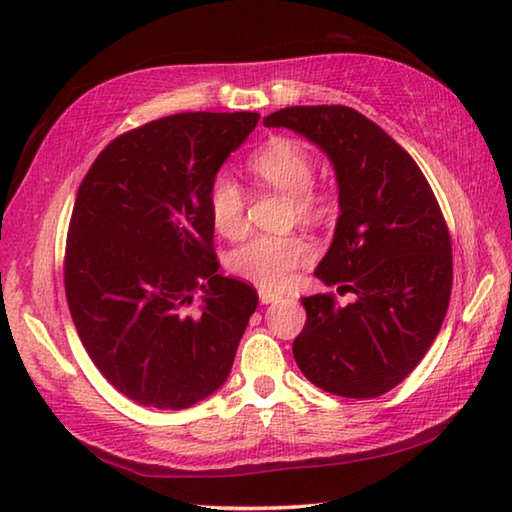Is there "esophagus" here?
<instances>
[{
	"label": "esophagus",
	"instance_id": "1",
	"mask_svg": "<svg viewBox=\"0 0 512 512\" xmlns=\"http://www.w3.org/2000/svg\"><path fill=\"white\" fill-rule=\"evenodd\" d=\"M282 296L277 291L271 289H259V300H262V305H271V302H277Z\"/></svg>",
	"mask_w": 512,
	"mask_h": 512
}]
</instances>
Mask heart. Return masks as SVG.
<instances>
[{"label": "heart", "mask_w": 512, "mask_h": 512, "mask_svg": "<svg viewBox=\"0 0 512 512\" xmlns=\"http://www.w3.org/2000/svg\"><path fill=\"white\" fill-rule=\"evenodd\" d=\"M259 180L289 194L300 219L318 221L329 214L327 194L314 189L316 164L298 142L275 137L248 160ZM207 210L214 230L235 239L246 230V196L235 180L219 176L207 194ZM311 257V244L300 235H255L228 255V268L241 280L264 289H282Z\"/></svg>", "instance_id": "b5f03b06"}]
</instances>
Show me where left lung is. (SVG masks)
<instances>
[{"label": "left lung", "instance_id": "8db88e82", "mask_svg": "<svg viewBox=\"0 0 512 512\" xmlns=\"http://www.w3.org/2000/svg\"><path fill=\"white\" fill-rule=\"evenodd\" d=\"M291 128L332 160L341 216L316 268L327 287L302 298L307 323L293 357L311 384L354 400L391 391L418 366L452 296V239L418 164L391 135L348 106H291L264 119Z\"/></svg>", "mask_w": 512, "mask_h": 512}]
</instances>
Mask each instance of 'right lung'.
<instances>
[{
	"label": "right lung",
	"instance_id": "right-lung-1",
	"mask_svg": "<svg viewBox=\"0 0 512 512\" xmlns=\"http://www.w3.org/2000/svg\"><path fill=\"white\" fill-rule=\"evenodd\" d=\"M257 112H180L103 149L76 194L65 296L83 348L128 400L180 411L228 379L257 309L223 277L207 194ZM196 290L204 305L189 312Z\"/></svg>",
	"mask_w": 512,
	"mask_h": 512
}]
</instances>
